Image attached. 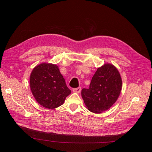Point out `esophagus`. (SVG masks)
Here are the masks:
<instances>
[{
    "instance_id": "1",
    "label": "esophagus",
    "mask_w": 152,
    "mask_h": 152,
    "mask_svg": "<svg viewBox=\"0 0 152 152\" xmlns=\"http://www.w3.org/2000/svg\"><path fill=\"white\" fill-rule=\"evenodd\" d=\"M81 91V88L80 87H78L77 88H75L73 90V93H80Z\"/></svg>"
}]
</instances>
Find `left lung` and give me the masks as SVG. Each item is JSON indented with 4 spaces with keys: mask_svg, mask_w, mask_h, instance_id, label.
Returning a JSON list of instances; mask_svg holds the SVG:
<instances>
[{
    "mask_svg": "<svg viewBox=\"0 0 152 152\" xmlns=\"http://www.w3.org/2000/svg\"><path fill=\"white\" fill-rule=\"evenodd\" d=\"M122 88V80L117 69L110 63L99 67L92 77L90 88H83L81 95L85 106L91 113L107 111L117 100Z\"/></svg>",
    "mask_w": 152,
    "mask_h": 152,
    "instance_id": "left-lung-1",
    "label": "left lung"
}]
</instances>
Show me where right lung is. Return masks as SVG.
Returning a JSON list of instances; mask_svg holds the SVG:
<instances>
[{"label":"right lung","mask_w":152,"mask_h":152,"mask_svg":"<svg viewBox=\"0 0 152 152\" xmlns=\"http://www.w3.org/2000/svg\"><path fill=\"white\" fill-rule=\"evenodd\" d=\"M30 88L36 101L48 109L62 105L72 93L61 74L59 67L52 63H41L30 75Z\"/></svg>","instance_id":"1"}]
</instances>
